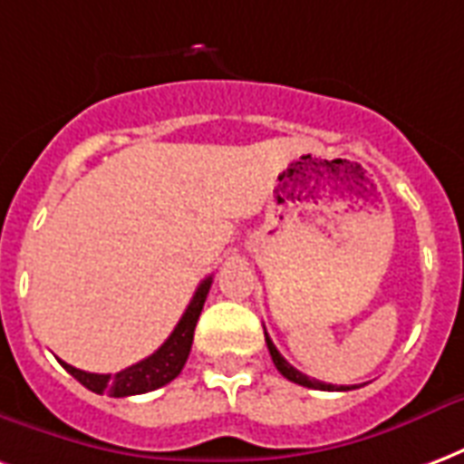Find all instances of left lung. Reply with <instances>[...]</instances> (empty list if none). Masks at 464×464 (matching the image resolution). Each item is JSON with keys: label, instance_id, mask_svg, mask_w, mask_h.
Wrapping results in <instances>:
<instances>
[{"label": "left lung", "instance_id": "left-lung-1", "mask_svg": "<svg viewBox=\"0 0 464 464\" xmlns=\"http://www.w3.org/2000/svg\"><path fill=\"white\" fill-rule=\"evenodd\" d=\"M266 344H267V352H270V356H273V363H276V366H277V372L283 373V376H285V379H287V381H293V383H300V386H307V389H319V391H349V389H346V386H339V389H337L334 383H322V381L310 379V376H304V373H302V372H297V369H295L293 363L285 362L283 354L277 352L276 344L270 342V337H267V334H266Z\"/></svg>", "mask_w": 464, "mask_h": 464}]
</instances>
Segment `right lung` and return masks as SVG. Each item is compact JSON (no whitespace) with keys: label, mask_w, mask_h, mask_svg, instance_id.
<instances>
[{"label":"right lung","mask_w":464,"mask_h":464,"mask_svg":"<svg viewBox=\"0 0 464 464\" xmlns=\"http://www.w3.org/2000/svg\"><path fill=\"white\" fill-rule=\"evenodd\" d=\"M211 277H206L204 283L198 285L197 293L188 302L187 312L181 314L179 324L174 327V332L169 334V339L164 342L154 354H150L142 362L127 366L122 372H118L115 376L110 373H88L75 369L71 363H63L75 381H81L85 389L92 391V393H108L112 398H125V396H140V393H147V391L162 389L169 381H174L184 369V363L188 359V352H191V342H194V329H197L198 314L204 310L206 295L211 290Z\"/></svg>","instance_id":"right-lung-1"}]
</instances>
